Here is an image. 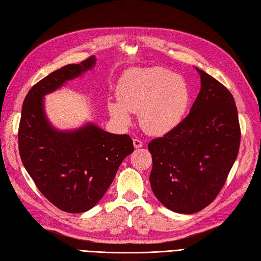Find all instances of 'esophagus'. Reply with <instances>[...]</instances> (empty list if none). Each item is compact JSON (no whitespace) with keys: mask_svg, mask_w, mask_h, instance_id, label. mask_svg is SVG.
I'll use <instances>...</instances> for the list:
<instances>
[{"mask_svg":"<svg viewBox=\"0 0 261 261\" xmlns=\"http://www.w3.org/2000/svg\"><path fill=\"white\" fill-rule=\"evenodd\" d=\"M134 146H135V148L138 149V148H141L143 146V143L139 139H134Z\"/></svg>","mask_w":261,"mask_h":261,"instance_id":"obj_1","label":"esophagus"}]
</instances>
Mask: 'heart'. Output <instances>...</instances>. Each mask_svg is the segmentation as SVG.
<instances>
[{
    "label": "heart",
    "mask_w": 261,
    "mask_h": 261,
    "mask_svg": "<svg viewBox=\"0 0 261 261\" xmlns=\"http://www.w3.org/2000/svg\"><path fill=\"white\" fill-rule=\"evenodd\" d=\"M120 103L109 104L112 118L121 125L131 123L130 113L139 114L148 135L163 136L184 120L191 104L185 80L165 68H140L127 71L118 86Z\"/></svg>",
    "instance_id": "obj_1"
}]
</instances>
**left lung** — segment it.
<instances>
[{
    "instance_id": "1",
    "label": "left lung",
    "mask_w": 261,
    "mask_h": 261,
    "mask_svg": "<svg viewBox=\"0 0 261 261\" xmlns=\"http://www.w3.org/2000/svg\"><path fill=\"white\" fill-rule=\"evenodd\" d=\"M201 91L186 118L148 145L151 190L164 206L192 214L222 190L240 147L234 98L214 77L196 68Z\"/></svg>"
}]
</instances>
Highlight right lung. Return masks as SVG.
I'll use <instances>...</instances> for the list:
<instances>
[{"mask_svg": "<svg viewBox=\"0 0 261 261\" xmlns=\"http://www.w3.org/2000/svg\"><path fill=\"white\" fill-rule=\"evenodd\" d=\"M96 58L66 65L33 85L22 105L19 152L28 174L49 202L68 213L95 206L123 159L135 150L127 135H114L93 123L59 131L46 116L43 96L92 69Z\"/></svg>", "mask_w": 261, "mask_h": 261, "instance_id": "obj_1", "label": "right lung"}]
</instances>
